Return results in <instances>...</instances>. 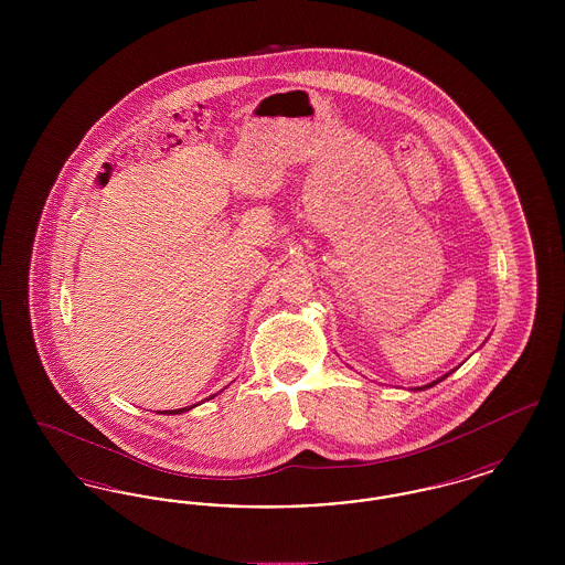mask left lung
<instances>
[{
	"label": "left lung",
	"instance_id": "8db88e82",
	"mask_svg": "<svg viewBox=\"0 0 565 565\" xmlns=\"http://www.w3.org/2000/svg\"><path fill=\"white\" fill-rule=\"evenodd\" d=\"M445 376H449V375H445ZM445 376H440V379H438V381H443V379H445ZM438 381H434V383H430V385H424V387H417V390H426V387H431V385H436V383H438Z\"/></svg>",
	"mask_w": 565,
	"mask_h": 565
}]
</instances>
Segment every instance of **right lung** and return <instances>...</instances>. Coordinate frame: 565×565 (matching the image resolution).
Here are the masks:
<instances>
[{
    "label": "right lung",
    "mask_w": 565,
    "mask_h": 565,
    "mask_svg": "<svg viewBox=\"0 0 565 565\" xmlns=\"http://www.w3.org/2000/svg\"><path fill=\"white\" fill-rule=\"evenodd\" d=\"M196 406V404H194ZM192 406H184V408H175V411H169V415H178V413H184V411H190Z\"/></svg>",
    "instance_id": "add662e5"
}]
</instances>
